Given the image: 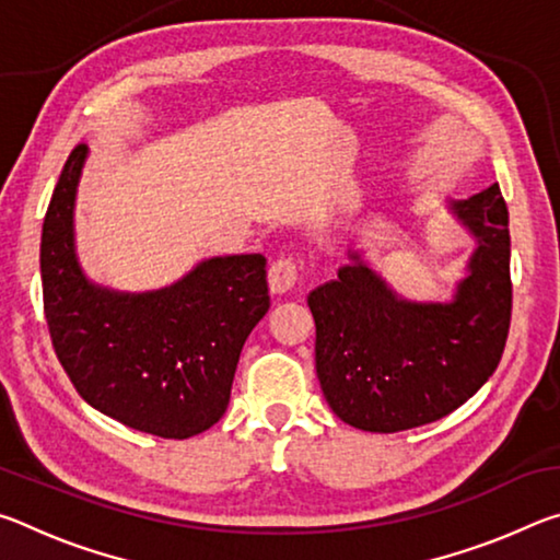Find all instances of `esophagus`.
Segmentation results:
<instances>
[{
	"instance_id": "1",
	"label": "esophagus",
	"mask_w": 560,
	"mask_h": 560,
	"mask_svg": "<svg viewBox=\"0 0 560 560\" xmlns=\"http://www.w3.org/2000/svg\"><path fill=\"white\" fill-rule=\"evenodd\" d=\"M296 279H299V269L293 259H277L269 267V291L277 293V296L291 291Z\"/></svg>"
}]
</instances>
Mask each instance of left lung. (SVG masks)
<instances>
[{"label": "left lung", "mask_w": 560, "mask_h": 560, "mask_svg": "<svg viewBox=\"0 0 560 560\" xmlns=\"http://www.w3.org/2000/svg\"><path fill=\"white\" fill-rule=\"evenodd\" d=\"M447 210L474 240L450 301L397 296L360 252L308 293L320 390L350 428L390 434L442 420L497 371L511 320L506 202L494 183Z\"/></svg>", "instance_id": "8db88e82"}]
</instances>
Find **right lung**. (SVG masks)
Instances as JSON below:
<instances>
[{
	"instance_id": "obj_1",
	"label": "right lung",
	"mask_w": 560,
	"mask_h": 560,
	"mask_svg": "<svg viewBox=\"0 0 560 560\" xmlns=\"http://www.w3.org/2000/svg\"><path fill=\"white\" fill-rule=\"evenodd\" d=\"M89 148L66 160L42 230L44 314L79 395L126 428L165 440L210 430L226 412L244 340L267 316V259H202L153 291L101 287L75 254V195Z\"/></svg>"
}]
</instances>
